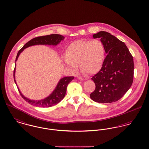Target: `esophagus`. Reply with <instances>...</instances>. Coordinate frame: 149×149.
<instances>
[{"instance_id": "34e87169", "label": "esophagus", "mask_w": 149, "mask_h": 149, "mask_svg": "<svg viewBox=\"0 0 149 149\" xmlns=\"http://www.w3.org/2000/svg\"><path fill=\"white\" fill-rule=\"evenodd\" d=\"M78 79H80V80H82V81H85V80H86V79H84V78H82V77H78Z\"/></svg>"}]
</instances>
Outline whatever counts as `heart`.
<instances>
[{"label": "heart", "instance_id": "obj_1", "mask_svg": "<svg viewBox=\"0 0 149 149\" xmlns=\"http://www.w3.org/2000/svg\"><path fill=\"white\" fill-rule=\"evenodd\" d=\"M64 67L72 73L79 65L84 73L94 74L101 70L105 58V47L99 40H78L71 43L65 50Z\"/></svg>", "mask_w": 149, "mask_h": 149}]
</instances>
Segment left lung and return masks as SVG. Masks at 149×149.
I'll list each match as a JSON object with an SVG mask.
<instances>
[{
    "mask_svg": "<svg viewBox=\"0 0 149 149\" xmlns=\"http://www.w3.org/2000/svg\"><path fill=\"white\" fill-rule=\"evenodd\" d=\"M93 36L100 39L105 47L106 57L101 70L91 78L96 87L90 98L99 103L117 102L132 84L133 57L125 42L109 32L100 31Z\"/></svg>",
    "mask_w": 149,
    "mask_h": 149,
    "instance_id": "obj_1",
    "label": "left lung"
}]
</instances>
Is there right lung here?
Here are the masks:
<instances>
[{
    "mask_svg": "<svg viewBox=\"0 0 149 149\" xmlns=\"http://www.w3.org/2000/svg\"><path fill=\"white\" fill-rule=\"evenodd\" d=\"M64 38H65L61 35L52 34V35H47V36L37 37L34 39H32L31 40H30L28 42H27L23 47L19 50L16 56V62L17 61L20 54L24 51V49L27 47L33 46V45H48L56 46L58 44H59L61 42L62 40L64 39ZM16 67V63L15 64V68L14 70L13 76H14L15 82L18 87V91L21 94V96L23 97V99H24L26 102H29L31 105H35L38 107H44V108L50 107L55 105L59 102H61L65 95L67 87L68 84L74 78V77L72 76V77H64L63 78L60 79V80L57 84L53 91L48 96L41 100H35L30 99L26 97L21 93L19 88H18L16 83V78H15Z\"/></svg>",
    "mask_w": 149,
    "mask_h": 149,
    "instance_id": "add662e5",
    "label": "right lung"
}]
</instances>
